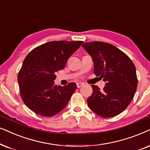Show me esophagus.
Returning <instances> with one entry per match:
<instances>
[{"instance_id":"34e87169","label":"esophagus","mask_w":150,"mask_h":150,"mask_svg":"<svg viewBox=\"0 0 150 150\" xmlns=\"http://www.w3.org/2000/svg\"><path fill=\"white\" fill-rule=\"evenodd\" d=\"M83 84H84V83H83L77 82V88H80V87L82 86H83Z\"/></svg>"}]
</instances>
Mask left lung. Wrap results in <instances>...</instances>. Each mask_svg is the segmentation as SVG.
Masks as SVG:
<instances>
[{
    "label": "left lung",
    "instance_id": "left-lung-1",
    "mask_svg": "<svg viewBox=\"0 0 150 150\" xmlns=\"http://www.w3.org/2000/svg\"><path fill=\"white\" fill-rule=\"evenodd\" d=\"M91 55L94 73L105 81L102 91L92 85L87 99L89 108L103 118L117 116L125 110L134 97L138 79L131 59L111 44L95 41L82 45Z\"/></svg>",
    "mask_w": 150,
    "mask_h": 150
}]
</instances>
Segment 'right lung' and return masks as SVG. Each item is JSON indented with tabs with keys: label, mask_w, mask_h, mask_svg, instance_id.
<instances>
[{
	"label": "right lung",
	"mask_w": 150,
	"mask_h": 150,
	"mask_svg": "<svg viewBox=\"0 0 150 150\" xmlns=\"http://www.w3.org/2000/svg\"><path fill=\"white\" fill-rule=\"evenodd\" d=\"M82 41H51L40 45L24 59L18 75L21 97L25 104L43 117L57 115L66 107L76 83L54 84L55 73L64 68L68 59Z\"/></svg>",
	"instance_id": "add662e5"
}]
</instances>
